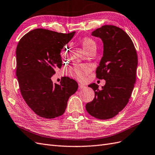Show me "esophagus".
I'll use <instances>...</instances> for the list:
<instances>
[{
    "mask_svg": "<svg viewBox=\"0 0 155 155\" xmlns=\"http://www.w3.org/2000/svg\"><path fill=\"white\" fill-rule=\"evenodd\" d=\"M85 88H86L85 86H84L83 85L81 84V83H79V88H78V89H79V90L84 89H85Z\"/></svg>",
    "mask_w": 155,
    "mask_h": 155,
    "instance_id": "obj_1",
    "label": "esophagus"
}]
</instances>
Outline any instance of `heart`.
Returning a JSON list of instances; mask_svg holds the SVG:
<instances>
[{
  "instance_id": "b5f03b06",
  "label": "heart",
  "mask_w": 155,
  "mask_h": 155,
  "mask_svg": "<svg viewBox=\"0 0 155 155\" xmlns=\"http://www.w3.org/2000/svg\"><path fill=\"white\" fill-rule=\"evenodd\" d=\"M81 43L83 48H84L87 51H93L97 48V44L95 41L90 38H84L81 41ZM69 46L66 45L62 49L61 55L65 57L68 54ZM92 70V66L90 64H75L73 66H70L66 70V73L69 76L72 77L78 81H84Z\"/></svg>"
}]
</instances>
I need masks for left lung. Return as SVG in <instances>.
Returning a JSON list of instances; mask_svg holds the SVG:
<instances>
[{
	"label": "left lung",
	"mask_w": 155,
	"mask_h": 155,
	"mask_svg": "<svg viewBox=\"0 0 155 155\" xmlns=\"http://www.w3.org/2000/svg\"><path fill=\"white\" fill-rule=\"evenodd\" d=\"M92 36L103 42V57L97 68V77L106 80L99 89L92 83L88 87L94 91V98L85 106L90 115L99 119L114 117L127 106L136 82L137 56L130 38L122 29L104 25Z\"/></svg>",
	"instance_id": "1"
}]
</instances>
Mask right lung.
I'll return each mask as SVG.
<instances>
[{
    "instance_id": "add662e5",
    "label": "right lung",
    "mask_w": 155,
    "mask_h": 155,
    "mask_svg": "<svg viewBox=\"0 0 155 155\" xmlns=\"http://www.w3.org/2000/svg\"><path fill=\"white\" fill-rule=\"evenodd\" d=\"M74 35L36 28L24 35L17 46L16 76L21 93L41 117L62 115L69 98L78 90V83L68 77L62 78L59 85L51 79L61 68L62 49Z\"/></svg>"
}]
</instances>
